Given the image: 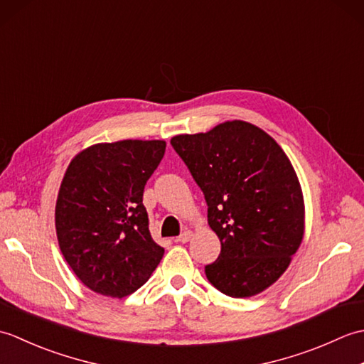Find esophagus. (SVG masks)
<instances>
[{"mask_svg": "<svg viewBox=\"0 0 364 364\" xmlns=\"http://www.w3.org/2000/svg\"><path fill=\"white\" fill-rule=\"evenodd\" d=\"M191 237H192V231H191V230H184L183 233H181L180 236H178L176 241H178V242H181V244H184V242H188Z\"/></svg>", "mask_w": 364, "mask_h": 364, "instance_id": "esophagus-1", "label": "esophagus"}]
</instances>
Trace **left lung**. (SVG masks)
I'll list each match as a JSON object with an SVG mask.
<instances>
[{"label":"left lung","instance_id":"left-lung-1","mask_svg":"<svg viewBox=\"0 0 364 364\" xmlns=\"http://www.w3.org/2000/svg\"><path fill=\"white\" fill-rule=\"evenodd\" d=\"M208 205L220 255L205 267L215 289L252 297L288 269L304 239L305 205L289 158L272 137L233 120L170 141Z\"/></svg>","mask_w":364,"mask_h":364}]
</instances>
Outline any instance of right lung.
I'll list each match as a JSON object with an SVG mask.
<instances>
[{"mask_svg": "<svg viewBox=\"0 0 364 364\" xmlns=\"http://www.w3.org/2000/svg\"><path fill=\"white\" fill-rule=\"evenodd\" d=\"M164 151V141L95 144L67 167L54 213L58 241L75 275L97 294L129 296L164 255L142 203Z\"/></svg>", "mask_w": 364, "mask_h": 364, "instance_id": "right-lung-1", "label": "right lung"}]
</instances>
